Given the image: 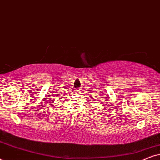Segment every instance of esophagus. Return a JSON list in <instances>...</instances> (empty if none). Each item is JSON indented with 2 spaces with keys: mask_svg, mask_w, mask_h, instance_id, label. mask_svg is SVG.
I'll list each match as a JSON object with an SVG mask.
<instances>
[{
  "mask_svg": "<svg viewBox=\"0 0 160 160\" xmlns=\"http://www.w3.org/2000/svg\"><path fill=\"white\" fill-rule=\"evenodd\" d=\"M79 92H80V89H76V93H79Z\"/></svg>",
  "mask_w": 160,
  "mask_h": 160,
  "instance_id": "1",
  "label": "esophagus"
}]
</instances>
